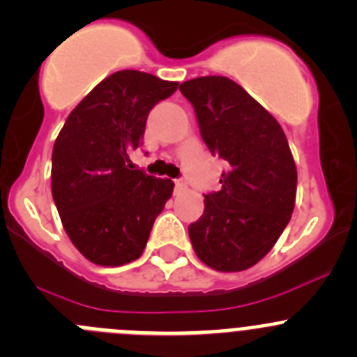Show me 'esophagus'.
<instances>
[{"label":"esophagus","instance_id":"esophagus-1","mask_svg":"<svg viewBox=\"0 0 357 357\" xmlns=\"http://www.w3.org/2000/svg\"><path fill=\"white\" fill-rule=\"evenodd\" d=\"M185 188H186L185 179H176V190H178V192H181V190H185Z\"/></svg>","mask_w":357,"mask_h":357}]
</instances>
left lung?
I'll return each mask as SVG.
<instances>
[{
  "instance_id": "1",
  "label": "left lung",
  "mask_w": 357,
  "mask_h": 357,
  "mask_svg": "<svg viewBox=\"0 0 357 357\" xmlns=\"http://www.w3.org/2000/svg\"><path fill=\"white\" fill-rule=\"evenodd\" d=\"M211 155L227 162L218 192L190 224L195 254L216 271L257 264L287 227L298 171L280 123L234 81L208 75L179 86Z\"/></svg>"
}]
</instances>
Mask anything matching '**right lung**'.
<instances>
[{
    "instance_id": "obj_1",
    "label": "right lung",
    "mask_w": 357,
    "mask_h": 357,
    "mask_svg": "<svg viewBox=\"0 0 357 357\" xmlns=\"http://www.w3.org/2000/svg\"><path fill=\"white\" fill-rule=\"evenodd\" d=\"M178 82L121 70L70 112L52 149V199L70 241L88 261L123 266L141 257L174 183L133 169L148 114Z\"/></svg>"
}]
</instances>
